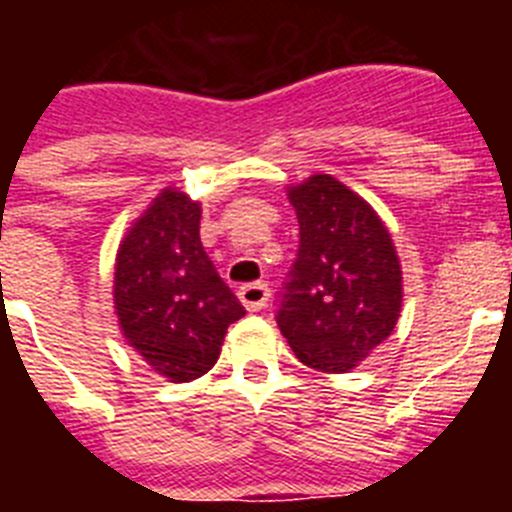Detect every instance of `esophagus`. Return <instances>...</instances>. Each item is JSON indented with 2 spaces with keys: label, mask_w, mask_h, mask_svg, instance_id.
<instances>
[{
  "label": "esophagus",
  "mask_w": 512,
  "mask_h": 512,
  "mask_svg": "<svg viewBox=\"0 0 512 512\" xmlns=\"http://www.w3.org/2000/svg\"><path fill=\"white\" fill-rule=\"evenodd\" d=\"M238 297L248 312H259L269 302V287L264 282H248L238 289Z\"/></svg>",
  "instance_id": "obj_1"
}]
</instances>
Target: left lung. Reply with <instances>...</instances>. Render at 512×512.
<instances>
[{"instance_id":"left-lung-1","label":"left lung","mask_w":512,"mask_h":512,"mask_svg":"<svg viewBox=\"0 0 512 512\" xmlns=\"http://www.w3.org/2000/svg\"><path fill=\"white\" fill-rule=\"evenodd\" d=\"M300 223L277 325L302 364L348 372L390 338L402 310V271L390 230L330 174L287 187Z\"/></svg>"}]
</instances>
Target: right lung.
Segmentation results:
<instances>
[{"instance_id":"add662e5","label":"right lung","mask_w":512,"mask_h":512,"mask_svg":"<svg viewBox=\"0 0 512 512\" xmlns=\"http://www.w3.org/2000/svg\"><path fill=\"white\" fill-rule=\"evenodd\" d=\"M200 217V202L166 187L117 248L112 295L122 336L169 382L210 372L228 325L246 315L207 259Z\"/></svg>"}]
</instances>
